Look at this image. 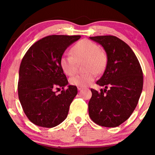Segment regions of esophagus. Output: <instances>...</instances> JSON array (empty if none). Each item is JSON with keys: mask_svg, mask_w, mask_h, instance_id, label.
Masks as SVG:
<instances>
[{"mask_svg": "<svg viewBox=\"0 0 155 155\" xmlns=\"http://www.w3.org/2000/svg\"><path fill=\"white\" fill-rule=\"evenodd\" d=\"M82 89H83V87H79V86L78 87V90H82Z\"/></svg>", "mask_w": 155, "mask_h": 155, "instance_id": "esophagus-1", "label": "esophagus"}]
</instances>
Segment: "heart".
I'll list each match as a JSON object with an SVG mask.
<instances>
[{
	"label": "heart",
	"instance_id": "b5f03b06",
	"mask_svg": "<svg viewBox=\"0 0 155 155\" xmlns=\"http://www.w3.org/2000/svg\"><path fill=\"white\" fill-rule=\"evenodd\" d=\"M72 55H63L60 65L63 73L73 75L78 69V63L84 61V68L87 71L78 74L70 79L72 85L85 87L90 84L96 77V73L102 72L107 64V56L99 49V46L88 39H82L71 48Z\"/></svg>",
	"mask_w": 155,
	"mask_h": 155
}]
</instances>
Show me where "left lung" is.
<instances>
[{
  "mask_svg": "<svg viewBox=\"0 0 155 155\" xmlns=\"http://www.w3.org/2000/svg\"><path fill=\"white\" fill-rule=\"evenodd\" d=\"M90 39L104 48L107 64L97 82L105 88L100 92L91 89L89 115L99 126L117 127L130 117L138 103L143 86V71L134 52L121 39L111 35Z\"/></svg>",
  "mask_w": 155,
  "mask_h": 155,
  "instance_id": "left-lung-1",
  "label": "left lung"
}]
</instances>
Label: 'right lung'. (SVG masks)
<instances>
[{
    "label": "right lung",
    "mask_w": 155,
    "mask_h": 155,
    "mask_svg": "<svg viewBox=\"0 0 155 155\" xmlns=\"http://www.w3.org/2000/svg\"><path fill=\"white\" fill-rule=\"evenodd\" d=\"M81 36L51 35L35 42L23 57L19 71L18 97L25 115L44 128L58 126L66 118L78 93L68 85L60 59L68 46ZM62 90L56 94V89Z\"/></svg>",
    "instance_id": "1"
}]
</instances>
